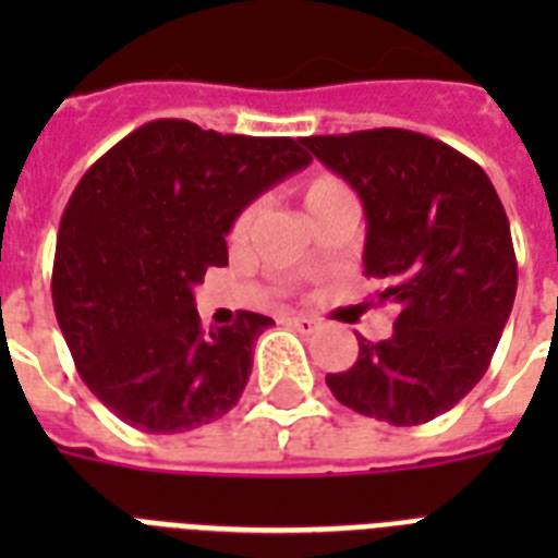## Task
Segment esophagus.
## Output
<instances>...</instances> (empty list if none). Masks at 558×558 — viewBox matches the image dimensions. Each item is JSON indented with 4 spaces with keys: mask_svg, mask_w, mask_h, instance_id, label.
Listing matches in <instances>:
<instances>
[{
    "mask_svg": "<svg viewBox=\"0 0 558 558\" xmlns=\"http://www.w3.org/2000/svg\"><path fill=\"white\" fill-rule=\"evenodd\" d=\"M289 324H292L294 329H301V332H312V329L318 326V320L310 318V315H292V318H289Z\"/></svg>",
    "mask_w": 558,
    "mask_h": 558,
    "instance_id": "1",
    "label": "esophagus"
}]
</instances>
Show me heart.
<instances>
[{"label":"heart","instance_id":"heart-1","mask_svg":"<svg viewBox=\"0 0 558 558\" xmlns=\"http://www.w3.org/2000/svg\"><path fill=\"white\" fill-rule=\"evenodd\" d=\"M301 197L306 211L312 215V220H318L326 208L335 206V203L347 201V197H355V194H352V189L343 183L341 177L312 174L310 180H303ZM257 215H260V206H257V203H246V206L238 211V217H234L232 229H229V238H232L234 243H243V240L252 234V229H255Z\"/></svg>","mask_w":558,"mask_h":558}]
</instances>
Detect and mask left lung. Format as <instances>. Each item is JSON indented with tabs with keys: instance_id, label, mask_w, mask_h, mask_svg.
Returning a JSON list of instances; mask_svg holds the SVG:
<instances>
[{
	"instance_id": "left-lung-1",
	"label": "left lung",
	"mask_w": 558,
	"mask_h": 558,
	"mask_svg": "<svg viewBox=\"0 0 558 558\" xmlns=\"http://www.w3.org/2000/svg\"><path fill=\"white\" fill-rule=\"evenodd\" d=\"M364 203V275L398 310L392 338H357V361L326 375L343 407L392 427L452 410L490 366L519 266L505 206L478 162L427 134L373 129L306 137Z\"/></svg>"
}]
</instances>
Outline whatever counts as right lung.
Listing matches in <instances>:
<instances>
[{"instance_id": "obj_1", "label": "right lung", "mask_w": 558, "mask_h": 558, "mask_svg": "<svg viewBox=\"0 0 558 558\" xmlns=\"http://www.w3.org/2000/svg\"><path fill=\"white\" fill-rule=\"evenodd\" d=\"M303 140L151 120L108 148L59 220L53 312L85 387L143 433H185L232 410L275 320L203 329L194 292L229 264L226 234L257 194L310 166Z\"/></svg>"}]
</instances>
